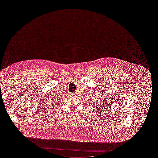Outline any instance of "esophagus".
<instances>
[{
	"label": "esophagus",
	"mask_w": 158,
	"mask_h": 158,
	"mask_svg": "<svg viewBox=\"0 0 158 158\" xmlns=\"http://www.w3.org/2000/svg\"><path fill=\"white\" fill-rule=\"evenodd\" d=\"M75 95V93H71L70 94V96H72V97H73Z\"/></svg>",
	"instance_id": "34e87169"
}]
</instances>
